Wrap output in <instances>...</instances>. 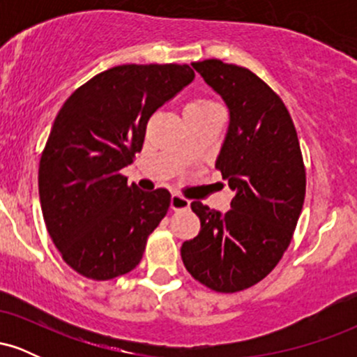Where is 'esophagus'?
<instances>
[{
    "mask_svg": "<svg viewBox=\"0 0 357 357\" xmlns=\"http://www.w3.org/2000/svg\"><path fill=\"white\" fill-rule=\"evenodd\" d=\"M188 208H190V199H186L181 195L171 196V210L179 211V210H188Z\"/></svg>",
    "mask_w": 357,
    "mask_h": 357,
    "instance_id": "1",
    "label": "esophagus"
}]
</instances>
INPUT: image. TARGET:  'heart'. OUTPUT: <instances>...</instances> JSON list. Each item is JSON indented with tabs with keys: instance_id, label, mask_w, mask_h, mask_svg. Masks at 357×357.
<instances>
[{
	"instance_id": "1",
	"label": "heart",
	"mask_w": 357,
	"mask_h": 357,
	"mask_svg": "<svg viewBox=\"0 0 357 357\" xmlns=\"http://www.w3.org/2000/svg\"><path fill=\"white\" fill-rule=\"evenodd\" d=\"M210 107H216L215 102L198 99V100L190 102V104L186 105V109H184V112H191V110H204V109H210Z\"/></svg>"
}]
</instances>
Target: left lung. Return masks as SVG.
<instances>
[{
  "instance_id": "obj_1",
  "label": "left lung",
  "mask_w": 357,
  "mask_h": 357,
  "mask_svg": "<svg viewBox=\"0 0 357 357\" xmlns=\"http://www.w3.org/2000/svg\"><path fill=\"white\" fill-rule=\"evenodd\" d=\"M191 65L230 109L216 169L235 196L225 215L191 203L202 230L184 241L181 258L208 289L235 294L264 280L289 248L305 198V166L289 110L260 77L216 59Z\"/></svg>"
}]
</instances>
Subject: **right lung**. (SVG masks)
I'll return each mask as SVG.
<instances>
[{"instance_id":"obj_1","label":"right lung","mask_w":357,"mask_h":357,"mask_svg":"<svg viewBox=\"0 0 357 357\" xmlns=\"http://www.w3.org/2000/svg\"><path fill=\"white\" fill-rule=\"evenodd\" d=\"M192 79L190 65H119L60 109L40 159V203L52 241L80 275L110 280L141 261L171 195L141 191L121 169L141 153L149 117Z\"/></svg>"}]
</instances>
